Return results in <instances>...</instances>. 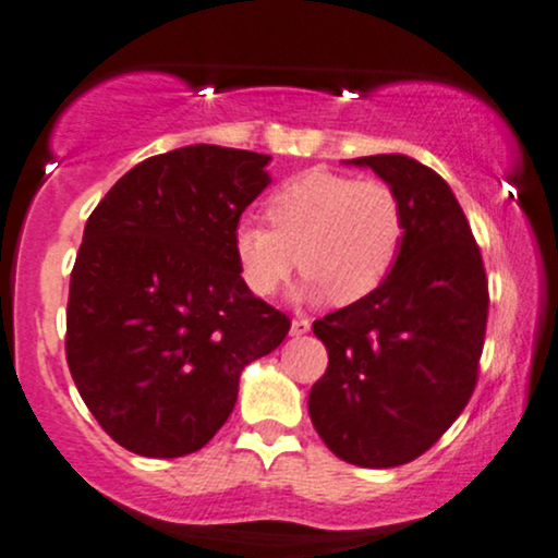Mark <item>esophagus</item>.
Listing matches in <instances>:
<instances>
[{
  "instance_id": "34e87169",
  "label": "esophagus",
  "mask_w": 558,
  "mask_h": 558,
  "mask_svg": "<svg viewBox=\"0 0 558 558\" xmlns=\"http://www.w3.org/2000/svg\"><path fill=\"white\" fill-rule=\"evenodd\" d=\"M308 329H312V322H308V319H293V324H291V335L293 337L308 335Z\"/></svg>"
}]
</instances>
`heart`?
Here are the masks:
<instances>
[{
    "mask_svg": "<svg viewBox=\"0 0 558 558\" xmlns=\"http://www.w3.org/2000/svg\"><path fill=\"white\" fill-rule=\"evenodd\" d=\"M270 227L244 221L234 231V259L244 286L270 299L295 265L306 295L340 306L384 286L401 255L407 218L397 190L376 178L306 169L267 197Z\"/></svg>",
    "mask_w": 558,
    "mask_h": 558,
    "instance_id": "obj_1",
    "label": "heart"
}]
</instances>
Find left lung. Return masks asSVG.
<instances>
[{"instance_id":"obj_1","label":"left lung","mask_w":558,"mask_h":558,"mask_svg":"<svg viewBox=\"0 0 558 558\" xmlns=\"http://www.w3.org/2000/svg\"><path fill=\"white\" fill-rule=\"evenodd\" d=\"M397 190L407 218L384 286L314 322L327 373L308 414L327 448L365 469L414 461L453 425L478 380L489 283L448 182L404 154L352 159Z\"/></svg>"}]
</instances>
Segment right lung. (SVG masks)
<instances>
[{
    "mask_svg": "<svg viewBox=\"0 0 558 558\" xmlns=\"http://www.w3.org/2000/svg\"><path fill=\"white\" fill-rule=\"evenodd\" d=\"M267 154L195 144L144 159L84 227L69 283L66 363L92 417L146 458L195 453L236 404L244 365L291 319L234 259Z\"/></svg>",
    "mask_w": 558,
    "mask_h": 558,
    "instance_id": "1",
    "label": "right lung"
}]
</instances>
